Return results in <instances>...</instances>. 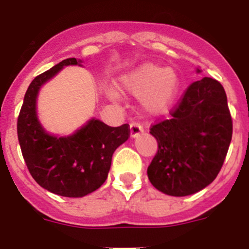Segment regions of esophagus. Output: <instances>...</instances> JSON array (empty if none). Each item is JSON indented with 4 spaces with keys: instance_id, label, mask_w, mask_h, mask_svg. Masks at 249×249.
Segmentation results:
<instances>
[{
    "instance_id": "obj_1",
    "label": "esophagus",
    "mask_w": 249,
    "mask_h": 249,
    "mask_svg": "<svg viewBox=\"0 0 249 249\" xmlns=\"http://www.w3.org/2000/svg\"><path fill=\"white\" fill-rule=\"evenodd\" d=\"M141 132H143V126L140 123H131L130 124V136L131 137H137Z\"/></svg>"
}]
</instances>
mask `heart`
<instances>
[{"label":"heart","instance_id":"heart-1","mask_svg":"<svg viewBox=\"0 0 249 249\" xmlns=\"http://www.w3.org/2000/svg\"><path fill=\"white\" fill-rule=\"evenodd\" d=\"M125 91L141 96L144 108L160 114L169 110L179 90V79L171 69L157 64H143L120 80Z\"/></svg>","mask_w":249,"mask_h":249}]
</instances>
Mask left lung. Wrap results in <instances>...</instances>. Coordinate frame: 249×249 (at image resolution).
<instances>
[{"mask_svg": "<svg viewBox=\"0 0 249 249\" xmlns=\"http://www.w3.org/2000/svg\"><path fill=\"white\" fill-rule=\"evenodd\" d=\"M170 114L150 126L158 152L148 178L165 194L187 196L211 184L224 164L232 136L224 88L213 78L196 80Z\"/></svg>", "mask_w": 249, "mask_h": 249, "instance_id": "1", "label": "left lung"}]
</instances>
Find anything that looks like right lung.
<instances>
[{"instance_id":"add662e5","label":"right lung","mask_w":249,"mask_h":249,"mask_svg":"<svg viewBox=\"0 0 249 249\" xmlns=\"http://www.w3.org/2000/svg\"><path fill=\"white\" fill-rule=\"evenodd\" d=\"M78 62L74 57L62 60L32 80L17 125L22 157L34 179L48 192L66 197H82L99 189L107 179L113 153L130 137L129 124L112 127L97 119L67 137L52 136L41 126L36 114L39 88L64 66Z\"/></svg>"}]
</instances>
